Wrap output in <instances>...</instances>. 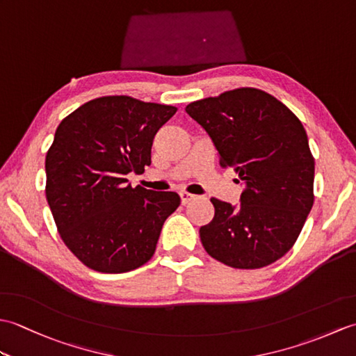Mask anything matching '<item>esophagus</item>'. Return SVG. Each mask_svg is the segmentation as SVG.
Instances as JSON below:
<instances>
[{
    "label": "esophagus",
    "instance_id": "1",
    "mask_svg": "<svg viewBox=\"0 0 356 356\" xmlns=\"http://www.w3.org/2000/svg\"><path fill=\"white\" fill-rule=\"evenodd\" d=\"M194 197H195V195H193L190 193H185V191L180 193V202H182V205H186V203H190L191 200H194Z\"/></svg>",
    "mask_w": 356,
    "mask_h": 356
}]
</instances>
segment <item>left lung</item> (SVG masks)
<instances>
[{
    "instance_id": "left-lung-1",
    "label": "left lung",
    "mask_w": 356,
    "mask_h": 356,
    "mask_svg": "<svg viewBox=\"0 0 356 356\" xmlns=\"http://www.w3.org/2000/svg\"><path fill=\"white\" fill-rule=\"evenodd\" d=\"M185 111L208 133L222 168H234L245 186L238 205L211 199L216 213L199 231L203 248L238 269L282 259L314 205L315 162L303 124L257 88L195 101Z\"/></svg>"
}]
</instances>
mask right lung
<instances>
[{"mask_svg": "<svg viewBox=\"0 0 356 356\" xmlns=\"http://www.w3.org/2000/svg\"><path fill=\"white\" fill-rule=\"evenodd\" d=\"M176 111L130 96H104L56 128L45 156V195L59 236L86 266L122 274L153 257L180 197L133 188L127 174L151 165L154 136Z\"/></svg>", "mask_w": 356, "mask_h": 356, "instance_id": "add662e5", "label": "right lung"}]
</instances>
